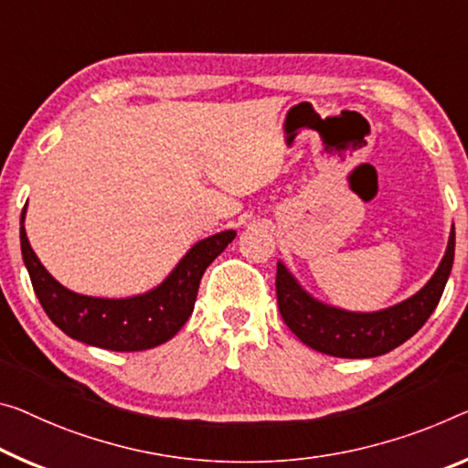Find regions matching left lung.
Instances as JSON below:
<instances>
[{"mask_svg": "<svg viewBox=\"0 0 468 468\" xmlns=\"http://www.w3.org/2000/svg\"><path fill=\"white\" fill-rule=\"evenodd\" d=\"M454 247L456 234L452 226L445 255L429 282L401 303L378 312H349L328 305L307 292L292 271L278 261L276 294L280 314L299 341L320 354L351 359L389 354L419 333L440 303L454 263Z\"/></svg>", "mask_w": 468, "mask_h": 468, "instance_id": "1", "label": "left lung"}]
</instances>
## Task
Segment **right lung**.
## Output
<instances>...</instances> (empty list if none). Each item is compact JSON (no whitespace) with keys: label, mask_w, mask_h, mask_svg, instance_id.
I'll return each mask as SVG.
<instances>
[{"label":"right lung","mask_w":468,"mask_h":468,"mask_svg":"<svg viewBox=\"0 0 468 468\" xmlns=\"http://www.w3.org/2000/svg\"><path fill=\"white\" fill-rule=\"evenodd\" d=\"M25 215L27 207L20 215V250L43 312L70 339L111 351H144L174 339L190 318L205 270L236 236L234 229H224L198 240L159 286L106 299L70 291L43 268L27 239Z\"/></svg>","instance_id":"add662e5"}]
</instances>
